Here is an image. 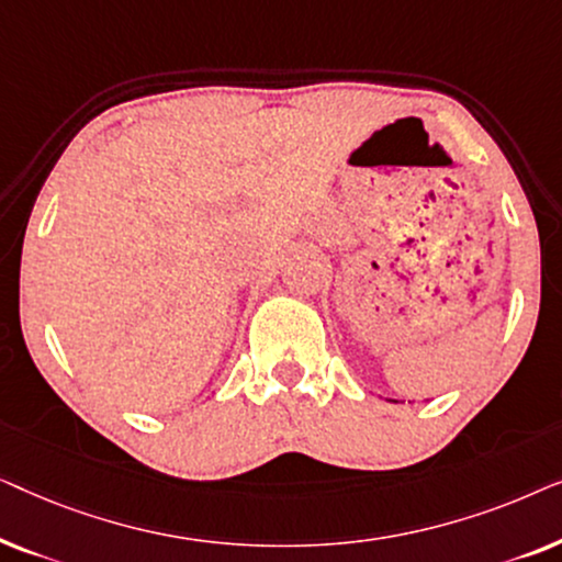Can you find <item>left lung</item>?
I'll use <instances>...</instances> for the list:
<instances>
[{
  "mask_svg": "<svg viewBox=\"0 0 562 562\" xmlns=\"http://www.w3.org/2000/svg\"><path fill=\"white\" fill-rule=\"evenodd\" d=\"M389 402H394V398H389Z\"/></svg>",
  "mask_w": 562,
  "mask_h": 562,
  "instance_id": "left-lung-1",
  "label": "left lung"
}]
</instances>
